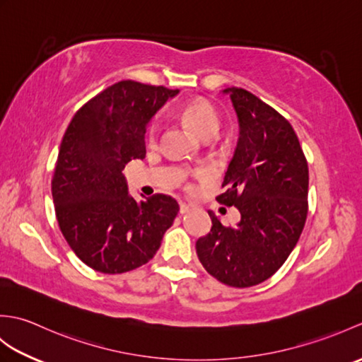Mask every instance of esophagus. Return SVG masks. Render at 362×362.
<instances>
[{
  "mask_svg": "<svg viewBox=\"0 0 362 362\" xmlns=\"http://www.w3.org/2000/svg\"><path fill=\"white\" fill-rule=\"evenodd\" d=\"M189 211V205H187V204H180V209H179V213L180 214H185V213H188Z\"/></svg>",
  "mask_w": 362,
  "mask_h": 362,
  "instance_id": "obj_1",
  "label": "esophagus"
}]
</instances>
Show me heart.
I'll return each instance as SVG.
<instances>
[{
    "label": "heart",
    "instance_id": "heart-1",
    "mask_svg": "<svg viewBox=\"0 0 362 362\" xmlns=\"http://www.w3.org/2000/svg\"><path fill=\"white\" fill-rule=\"evenodd\" d=\"M182 118L188 121L191 126H193L199 134L205 138H210L213 135L218 134V130L221 127V117L219 113L214 110V107L210 104L202 103V101H196V103H189L188 105L183 107L180 110ZM161 134V122L160 119H153L149 129H148V140L151 144H156L158 141Z\"/></svg>",
    "mask_w": 362,
    "mask_h": 362
}]
</instances>
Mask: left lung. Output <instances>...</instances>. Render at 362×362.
I'll list each match as a JSON object with an SVG mask.
<instances>
[{
  "label": "left lung",
  "mask_w": 362,
  "mask_h": 362,
  "mask_svg": "<svg viewBox=\"0 0 362 362\" xmlns=\"http://www.w3.org/2000/svg\"><path fill=\"white\" fill-rule=\"evenodd\" d=\"M240 138L222 182L219 204L241 221L226 227L209 211L211 230L196 243L205 271L233 288L272 276L296 247L308 214V163L289 121L244 88H226Z\"/></svg>",
  "instance_id": "1"
}]
</instances>
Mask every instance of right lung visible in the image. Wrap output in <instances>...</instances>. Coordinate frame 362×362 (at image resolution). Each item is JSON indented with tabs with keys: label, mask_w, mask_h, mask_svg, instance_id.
Segmentation results:
<instances>
[{
	"label": "right lung",
	"mask_w": 362,
	"mask_h": 362,
	"mask_svg": "<svg viewBox=\"0 0 362 362\" xmlns=\"http://www.w3.org/2000/svg\"><path fill=\"white\" fill-rule=\"evenodd\" d=\"M179 90L121 81L76 112L60 143L51 189L68 245L88 267L122 274L156 255L179 204L166 194L135 201L122 169L144 158L146 126Z\"/></svg>",
	"instance_id": "add662e5"
}]
</instances>
